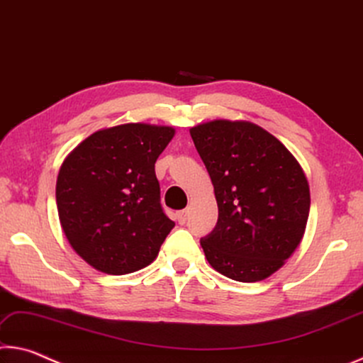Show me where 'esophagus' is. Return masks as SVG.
Instances as JSON below:
<instances>
[{
    "instance_id": "34e87169",
    "label": "esophagus",
    "mask_w": 363,
    "mask_h": 363,
    "mask_svg": "<svg viewBox=\"0 0 363 363\" xmlns=\"http://www.w3.org/2000/svg\"><path fill=\"white\" fill-rule=\"evenodd\" d=\"M186 218H188V211L186 209L177 212V220H178V223H180V225L185 223Z\"/></svg>"
}]
</instances>
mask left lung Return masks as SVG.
<instances>
[{"mask_svg":"<svg viewBox=\"0 0 363 363\" xmlns=\"http://www.w3.org/2000/svg\"><path fill=\"white\" fill-rule=\"evenodd\" d=\"M213 185L218 220L201 238L206 259L231 280L270 277L304 236L311 191L304 170L281 141L242 121L189 130Z\"/></svg>","mask_w":363,"mask_h":363,"instance_id":"1","label":"left lung"}]
</instances>
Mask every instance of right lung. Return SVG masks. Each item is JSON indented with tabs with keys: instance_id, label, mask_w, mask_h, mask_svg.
Instances as JSON below:
<instances>
[{
	"instance_id": "right-lung-1",
	"label": "right lung",
	"mask_w": 363,
	"mask_h": 363,
	"mask_svg": "<svg viewBox=\"0 0 363 363\" xmlns=\"http://www.w3.org/2000/svg\"><path fill=\"white\" fill-rule=\"evenodd\" d=\"M172 127L123 123L94 132L64 159L59 222L74 251L109 275L145 269L175 227L160 206L154 164Z\"/></svg>"
}]
</instances>
